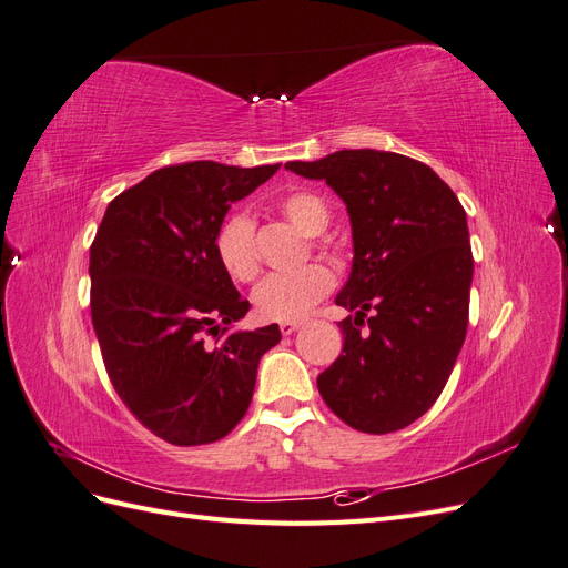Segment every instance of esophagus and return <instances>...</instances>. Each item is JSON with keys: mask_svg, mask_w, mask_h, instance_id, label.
<instances>
[{"mask_svg": "<svg viewBox=\"0 0 568 568\" xmlns=\"http://www.w3.org/2000/svg\"><path fill=\"white\" fill-rule=\"evenodd\" d=\"M301 324L303 322H298V320H291V322H280V332L284 334V336H291L294 332H298L301 329Z\"/></svg>", "mask_w": 568, "mask_h": 568, "instance_id": "esophagus-1", "label": "esophagus"}]
</instances>
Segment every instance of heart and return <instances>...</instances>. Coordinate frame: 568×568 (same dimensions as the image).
Wrapping results in <instances>:
<instances>
[{"mask_svg": "<svg viewBox=\"0 0 568 568\" xmlns=\"http://www.w3.org/2000/svg\"><path fill=\"white\" fill-rule=\"evenodd\" d=\"M282 215L305 236H320L329 225V209L313 192H296L280 201ZM215 251L222 267L239 282H251L261 261L255 251V227L246 213L230 215L215 236ZM334 288L329 267L311 263L296 272H277L253 288L255 313L272 322L301 320Z\"/></svg>", "mask_w": 568, "mask_h": 568, "instance_id": "1", "label": "heart"}]
</instances>
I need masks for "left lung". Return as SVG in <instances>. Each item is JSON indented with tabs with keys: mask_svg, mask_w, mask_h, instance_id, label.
Masks as SVG:
<instances>
[{
	"mask_svg": "<svg viewBox=\"0 0 568 568\" xmlns=\"http://www.w3.org/2000/svg\"><path fill=\"white\" fill-rule=\"evenodd\" d=\"M284 168L329 184L353 232L336 305L355 317L338 322L343 351L317 388L357 432H398L436 403L467 336V213L432 168L393 151L343 149Z\"/></svg>",
	"mask_w": 568,
	"mask_h": 568,
	"instance_id": "1",
	"label": "left lung"
}]
</instances>
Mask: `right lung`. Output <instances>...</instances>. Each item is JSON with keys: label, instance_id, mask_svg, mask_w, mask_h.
<instances>
[{"label": "right lung", "instance_id": "obj_1", "mask_svg": "<svg viewBox=\"0 0 568 568\" xmlns=\"http://www.w3.org/2000/svg\"><path fill=\"white\" fill-rule=\"evenodd\" d=\"M277 165H168L115 196L90 248L92 324L111 384L149 432L173 445L227 436L253 398L277 324L232 329L251 303L222 267L215 236L232 203ZM215 331V347L204 334Z\"/></svg>", "mask_w": 568, "mask_h": 568}]
</instances>
